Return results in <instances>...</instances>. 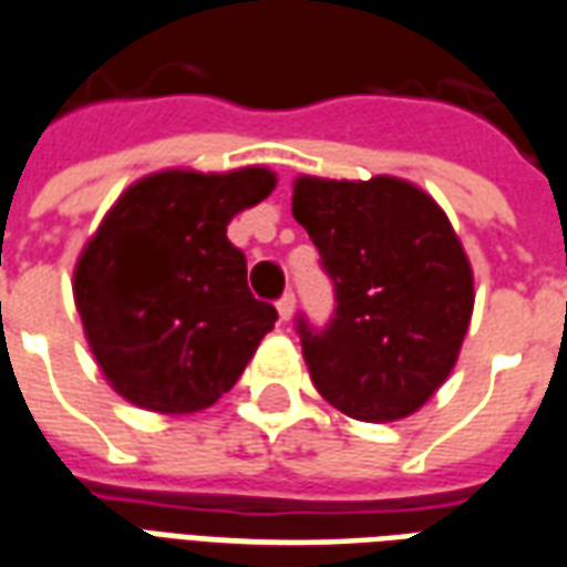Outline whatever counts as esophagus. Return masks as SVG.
Here are the masks:
<instances>
[{"instance_id":"esophagus-1","label":"esophagus","mask_w":567,"mask_h":567,"mask_svg":"<svg viewBox=\"0 0 567 567\" xmlns=\"http://www.w3.org/2000/svg\"><path fill=\"white\" fill-rule=\"evenodd\" d=\"M295 295L291 291H285L282 297H279V303H276V309H279V316H282V321H291V316H295Z\"/></svg>"}]
</instances>
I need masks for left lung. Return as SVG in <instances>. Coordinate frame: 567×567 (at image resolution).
Masks as SVG:
<instances>
[{
	"label": "left lung",
	"mask_w": 567,
	"mask_h": 567,
	"mask_svg": "<svg viewBox=\"0 0 567 567\" xmlns=\"http://www.w3.org/2000/svg\"><path fill=\"white\" fill-rule=\"evenodd\" d=\"M291 213L337 295L327 327L297 318L312 384L348 417H409L451 375L475 306L451 221L396 177H300Z\"/></svg>",
	"instance_id": "left-lung-1"
}]
</instances>
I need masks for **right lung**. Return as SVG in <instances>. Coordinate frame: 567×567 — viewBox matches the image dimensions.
I'll use <instances>...</instances> for the list:
<instances>
[{
  "label": "right lung",
  "instance_id": "1",
  "mask_svg": "<svg viewBox=\"0 0 567 567\" xmlns=\"http://www.w3.org/2000/svg\"><path fill=\"white\" fill-rule=\"evenodd\" d=\"M276 186L267 167L162 171L125 188L74 267L104 379L141 409L200 412L228 393L276 309L255 300L228 221Z\"/></svg>",
  "mask_w": 567,
  "mask_h": 567
}]
</instances>
